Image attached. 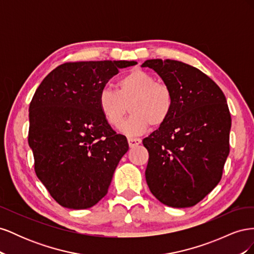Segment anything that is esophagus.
<instances>
[{
  "instance_id": "34e87169",
  "label": "esophagus",
  "mask_w": 254,
  "mask_h": 254,
  "mask_svg": "<svg viewBox=\"0 0 254 254\" xmlns=\"http://www.w3.org/2000/svg\"><path fill=\"white\" fill-rule=\"evenodd\" d=\"M142 140L137 139V137H128V143L130 147H134V146H137L139 144H141Z\"/></svg>"
}]
</instances>
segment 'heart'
<instances>
[{"instance_id": "obj_1", "label": "heart", "mask_w": 254, "mask_h": 254, "mask_svg": "<svg viewBox=\"0 0 254 254\" xmlns=\"http://www.w3.org/2000/svg\"><path fill=\"white\" fill-rule=\"evenodd\" d=\"M175 104L174 93L168 84L143 70H133L118 80L117 91L105 88L98 96V106L106 121L119 128L127 113H131L122 126L128 135L144 132L150 125L159 127L170 118Z\"/></svg>"}]
</instances>
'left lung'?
Wrapping results in <instances>:
<instances>
[{
  "label": "left lung",
  "instance_id": "left-lung-1",
  "mask_svg": "<svg viewBox=\"0 0 254 254\" xmlns=\"http://www.w3.org/2000/svg\"><path fill=\"white\" fill-rule=\"evenodd\" d=\"M142 66L155 70L175 97L170 118L143 140L146 182L162 203L193 206L217 186L229 155L226 96L209 76L181 61L150 59Z\"/></svg>",
  "mask_w": 254,
  "mask_h": 254
}]
</instances>
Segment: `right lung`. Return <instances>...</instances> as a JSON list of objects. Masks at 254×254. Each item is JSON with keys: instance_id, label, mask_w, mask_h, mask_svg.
I'll list each match as a JSON object with an SVG mask.
<instances>
[{"instance_id": "1", "label": "right lung", "mask_w": 254, "mask_h": 254, "mask_svg": "<svg viewBox=\"0 0 254 254\" xmlns=\"http://www.w3.org/2000/svg\"><path fill=\"white\" fill-rule=\"evenodd\" d=\"M135 61H78L57 66L29 104L28 144L35 172L50 195L74 210L95 205L108 193L129 146L106 121L98 96L120 68Z\"/></svg>"}]
</instances>
